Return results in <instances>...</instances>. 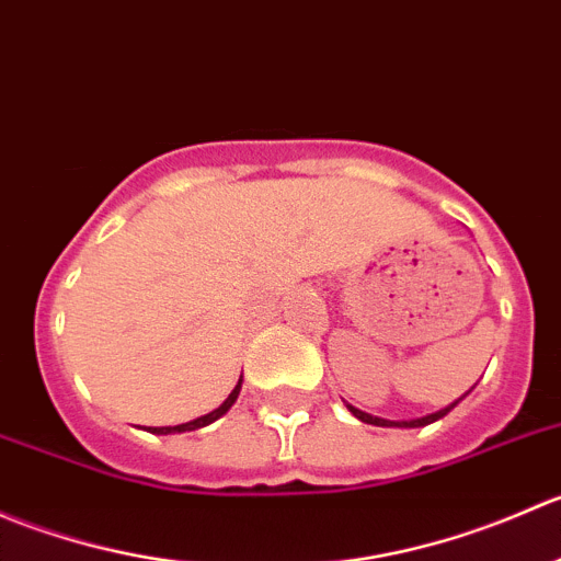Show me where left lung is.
Wrapping results in <instances>:
<instances>
[{"label": "left lung", "mask_w": 561, "mask_h": 561, "mask_svg": "<svg viewBox=\"0 0 561 561\" xmlns=\"http://www.w3.org/2000/svg\"><path fill=\"white\" fill-rule=\"evenodd\" d=\"M461 401V399H458ZM458 401H454V404L450 407H445V410H439V412H432V415H426V417H417V421H382V417H375V415H369V412H360V410H355V407H350V412H353L355 417H358V421H364V423H371V426H401V428H417V426H428V423H434V421H439V417H445L448 415L450 410H454V407L458 404Z\"/></svg>", "instance_id": "left-lung-1"}]
</instances>
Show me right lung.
Wrapping results in <instances>:
<instances>
[{
  "label": "right lung",
  "mask_w": 561,
  "mask_h": 561,
  "mask_svg": "<svg viewBox=\"0 0 561 561\" xmlns=\"http://www.w3.org/2000/svg\"><path fill=\"white\" fill-rule=\"evenodd\" d=\"M239 390H241V380H239V386L233 388V393H230L228 399L222 401V407H217V410L208 412V415H201V417H197V421L181 423V426H160V428H149V432H151V434H181V432H195V428L208 426V423H214V421H217V417H222L225 412H228L230 407L236 404V399H239Z\"/></svg>",
  "instance_id": "1"
}]
</instances>
